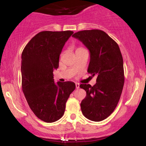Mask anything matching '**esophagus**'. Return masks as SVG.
Masks as SVG:
<instances>
[{
    "label": "esophagus",
    "instance_id": "esophagus-1",
    "mask_svg": "<svg viewBox=\"0 0 146 146\" xmlns=\"http://www.w3.org/2000/svg\"><path fill=\"white\" fill-rule=\"evenodd\" d=\"M80 88V84L79 83H76V89H78Z\"/></svg>",
    "mask_w": 146,
    "mask_h": 146
}]
</instances>
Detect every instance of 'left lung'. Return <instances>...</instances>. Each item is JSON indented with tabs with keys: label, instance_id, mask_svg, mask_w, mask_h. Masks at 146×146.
I'll list each match as a JSON object with an SVG mask.
<instances>
[{
	"label": "left lung",
	"instance_id": "1",
	"mask_svg": "<svg viewBox=\"0 0 146 146\" xmlns=\"http://www.w3.org/2000/svg\"><path fill=\"white\" fill-rule=\"evenodd\" d=\"M72 36L89 50L88 72L97 76L93 86L80 85L86 92L80 104L82 112L90 120H104L116 108L124 84L123 58L119 46L101 30L79 31Z\"/></svg>",
	"mask_w": 146,
	"mask_h": 146
}]
</instances>
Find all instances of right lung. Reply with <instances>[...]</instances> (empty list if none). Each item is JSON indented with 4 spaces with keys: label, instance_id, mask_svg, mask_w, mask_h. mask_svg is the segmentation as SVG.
Segmentation results:
<instances>
[{
    "label": "right lung",
    "instance_id": "obj_1",
    "mask_svg": "<svg viewBox=\"0 0 146 146\" xmlns=\"http://www.w3.org/2000/svg\"><path fill=\"white\" fill-rule=\"evenodd\" d=\"M73 31H42L26 45L22 53V88L29 107L45 122L58 120L76 88L72 82L54 81L62 50Z\"/></svg>",
    "mask_w": 146,
    "mask_h": 146
}]
</instances>
